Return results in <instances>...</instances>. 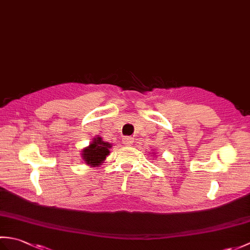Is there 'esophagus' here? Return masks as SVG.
I'll return each mask as SVG.
<instances>
[{
  "label": "esophagus",
  "instance_id": "obj_1",
  "mask_svg": "<svg viewBox=\"0 0 250 250\" xmlns=\"http://www.w3.org/2000/svg\"><path fill=\"white\" fill-rule=\"evenodd\" d=\"M124 144H125V145H131L132 143H133V137H131V136H125L124 137Z\"/></svg>",
  "mask_w": 250,
  "mask_h": 250
}]
</instances>
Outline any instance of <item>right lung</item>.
Segmentation results:
<instances>
[{
	"label": "right lung",
	"instance_id": "right-lung-1",
	"mask_svg": "<svg viewBox=\"0 0 250 250\" xmlns=\"http://www.w3.org/2000/svg\"><path fill=\"white\" fill-rule=\"evenodd\" d=\"M108 148H110V144L103 142L101 137H98L89 145V147L84 148L83 151V157L84 161L90 166L98 167L99 164L103 162V160H105L106 156L109 153Z\"/></svg>",
	"mask_w": 250,
	"mask_h": 250
}]
</instances>
